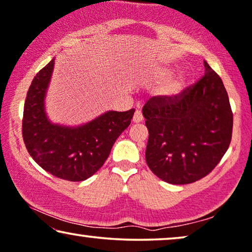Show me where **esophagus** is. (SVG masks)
<instances>
[{
    "label": "esophagus",
    "instance_id": "1",
    "mask_svg": "<svg viewBox=\"0 0 252 252\" xmlns=\"http://www.w3.org/2000/svg\"><path fill=\"white\" fill-rule=\"evenodd\" d=\"M144 118H143V114H141L140 111H136L134 112L133 114V118H132V121L134 123H140L141 121H143Z\"/></svg>",
    "mask_w": 252,
    "mask_h": 252
}]
</instances>
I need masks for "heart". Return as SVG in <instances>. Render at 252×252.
Instances as JSON below:
<instances>
[{"instance_id":"1","label":"heart","mask_w":252,"mask_h":252,"mask_svg":"<svg viewBox=\"0 0 252 252\" xmlns=\"http://www.w3.org/2000/svg\"><path fill=\"white\" fill-rule=\"evenodd\" d=\"M168 75V70L166 69H160L158 72L154 74L153 79L155 81H161ZM186 80L183 75H178L176 77H170V79L165 80L164 82L161 84L158 88V94L164 98H173L178 95L180 92L185 88Z\"/></svg>"}]
</instances>
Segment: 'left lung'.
I'll use <instances>...</instances> for the list:
<instances>
[{
	"label": "left lung",
	"mask_w": 252,
	"mask_h": 252,
	"mask_svg": "<svg viewBox=\"0 0 252 252\" xmlns=\"http://www.w3.org/2000/svg\"><path fill=\"white\" fill-rule=\"evenodd\" d=\"M205 74L173 98L152 97L143 107L148 129L146 163L154 175L185 185L209 175L232 139L227 91L204 62Z\"/></svg>",
	"instance_id": "left-lung-1"
}]
</instances>
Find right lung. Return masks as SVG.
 Instances as JSON below:
<instances>
[{
    "mask_svg": "<svg viewBox=\"0 0 252 252\" xmlns=\"http://www.w3.org/2000/svg\"><path fill=\"white\" fill-rule=\"evenodd\" d=\"M55 59L32 81L24 105L23 138L33 160L52 176L82 182L107 160L113 145L130 126L134 109L109 111L79 126L54 125L45 114L44 98Z\"/></svg>",
    "mask_w": 252,
    "mask_h": 252,
    "instance_id": "1",
    "label": "right lung"
}]
</instances>
